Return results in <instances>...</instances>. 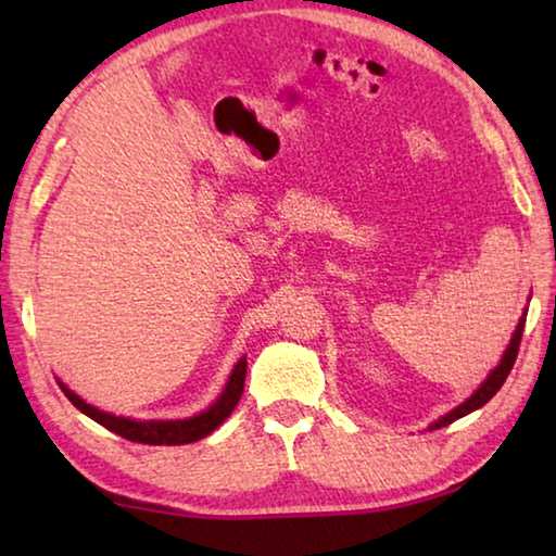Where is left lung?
<instances>
[{
	"label": "left lung",
	"instance_id": "8db88e82",
	"mask_svg": "<svg viewBox=\"0 0 556 556\" xmlns=\"http://www.w3.org/2000/svg\"><path fill=\"white\" fill-rule=\"evenodd\" d=\"M522 331H525V316L520 318V324H517V331H515V336H513V341H510V345H507V351H505V355H503V361H501V365H497V368L488 375V380L481 384V388H478L473 394H470V397L464 402V404H458L456 409H451L446 417H441L439 421H434V425H431V429H441V427H448L451 421H456V419H460V417H466V414H470L473 409H478V407H483L485 402H491L493 400V394L503 388V382L507 380V375H510V370H513V365H515V357H517V351H520V341H522Z\"/></svg>",
	"mask_w": 556,
	"mask_h": 556
}]
</instances>
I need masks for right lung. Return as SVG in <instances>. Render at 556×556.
<instances>
[{
  "instance_id": "right-lung-1",
  "label": "right lung",
  "mask_w": 556,
  "mask_h": 556,
  "mask_svg": "<svg viewBox=\"0 0 556 556\" xmlns=\"http://www.w3.org/2000/svg\"><path fill=\"white\" fill-rule=\"evenodd\" d=\"M244 372H248V361L242 357V361L235 365L228 384H225L223 394L215 400L213 407L195 414L191 419H178V421H137V419L115 417V414L90 407V404L83 402L78 394H73L68 388H65L63 382H61V390L65 392V397L73 402V407H78L83 414H88L90 419H96L98 425L115 431V434H119L122 439L137 441V444L181 446V444H191V441L208 437L211 431L218 429L223 421L230 417V412L235 409V404L240 402V394L244 390Z\"/></svg>"
}]
</instances>
